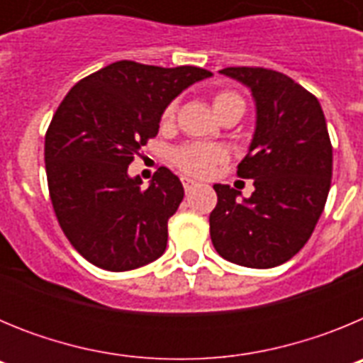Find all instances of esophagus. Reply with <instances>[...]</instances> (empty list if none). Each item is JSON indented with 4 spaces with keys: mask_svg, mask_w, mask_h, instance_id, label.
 <instances>
[{
    "mask_svg": "<svg viewBox=\"0 0 363 363\" xmlns=\"http://www.w3.org/2000/svg\"><path fill=\"white\" fill-rule=\"evenodd\" d=\"M182 184H184V189H185V191H191V189L192 187H196V182H194V179H192V178H189V176H182Z\"/></svg>",
    "mask_w": 363,
    "mask_h": 363,
    "instance_id": "1",
    "label": "esophagus"
}]
</instances>
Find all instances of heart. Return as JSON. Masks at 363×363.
Returning <instances> with one entry per match:
<instances>
[{
    "label": "heart",
    "mask_w": 363,
    "mask_h": 363,
    "mask_svg": "<svg viewBox=\"0 0 363 363\" xmlns=\"http://www.w3.org/2000/svg\"><path fill=\"white\" fill-rule=\"evenodd\" d=\"M213 107L216 116H220L221 112L227 111H240L243 114L245 111V101H243L242 96H238L236 92L221 91L218 94H214L213 98ZM176 114V101H171L167 105L165 111H163L162 121L163 123H171L174 120ZM225 158V152L220 149V147H211V145H198V143H191V145L179 147L174 152V163L187 174L194 176H207L213 167L218 162Z\"/></svg>",
    "instance_id": "obj_1"
}]
</instances>
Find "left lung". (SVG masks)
Masks as SVG:
<instances>
[{
  "label": "left lung",
  "instance_id": "left-lung-1",
  "mask_svg": "<svg viewBox=\"0 0 363 363\" xmlns=\"http://www.w3.org/2000/svg\"><path fill=\"white\" fill-rule=\"evenodd\" d=\"M220 74L251 91L256 123L238 176L255 192L214 185L211 240L221 258L269 269L293 258L311 238L331 189L333 147L322 105L285 74L259 67H227Z\"/></svg>",
  "mask_w": 363,
  "mask_h": 363
}]
</instances>
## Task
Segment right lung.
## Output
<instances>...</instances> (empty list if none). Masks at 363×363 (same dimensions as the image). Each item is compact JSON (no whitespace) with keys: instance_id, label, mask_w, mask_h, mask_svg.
Listing matches in <instances>:
<instances>
[{"instance_id":"1","label":"right lung","mask_w":363,"mask_h":363,"mask_svg":"<svg viewBox=\"0 0 363 363\" xmlns=\"http://www.w3.org/2000/svg\"><path fill=\"white\" fill-rule=\"evenodd\" d=\"M211 76L200 67L163 69L123 60L76 83L57 107L45 136L50 200L86 262L121 272L165 252L167 221L184 200V185L160 167L142 187L129 165L158 134L167 105Z\"/></svg>"}]
</instances>
